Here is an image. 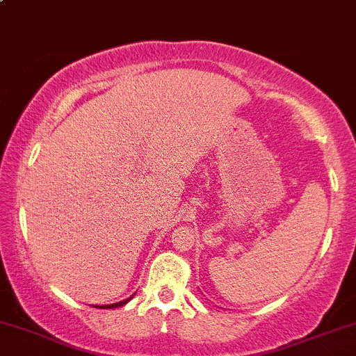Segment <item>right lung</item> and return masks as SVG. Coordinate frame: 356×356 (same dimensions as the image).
I'll return each instance as SVG.
<instances>
[{"instance_id": "right-lung-1", "label": "right lung", "mask_w": 356, "mask_h": 356, "mask_svg": "<svg viewBox=\"0 0 356 356\" xmlns=\"http://www.w3.org/2000/svg\"><path fill=\"white\" fill-rule=\"evenodd\" d=\"M134 299V296L130 297V299H127V300H122V302H117V304H112V305H105V307H100V309H115V307H120V305H125L127 302L129 300H131Z\"/></svg>"}]
</instances>
